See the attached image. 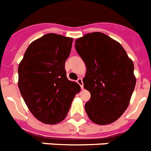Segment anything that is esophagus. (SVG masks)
Segmentation results:
<instances>
[{
	"instance_id": "obj_1",
	"label": "esophagus",
	"mask_w": 151,
	"mask_h": 151,
	"mask_svg": "<svg viewBox=\"0 0 151 151\" xmlns=\"http://www.w3.org/2000/svg\"><path fill=\"white\" fill-rule=\"evenodd\" d=\"M77 83L79 84V86H80L81 89H83V78H78V79H77Z\"/></svg>"
}]
</instances>
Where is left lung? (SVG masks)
Here are the masks:
<instances>
[{
	"mask_svg": "<svg viewBox=\"0 0 151 151\" xmlns=\"http://www.w3.org/2000/svg\"><path fill=\"white\" fill-rule=\"evenodd\" d=\"M75 48L86 66L84 88L89 91L85 109L93 123L106 125L120 117L136 85L134 63L119 42L101 33L85 35Z\"/></svg>",
	"mask_w": 151,
	"mask_h": 151,
	"instance_id": "left-lung-1",
	"label": "left lung"
}]
</instances>
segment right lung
I'll return each mask as SVG.
<instances>
[{
  "mask_svg": "<svg viewBox=\"0 0 151 151\" xmlns=\"http://www.w3.org/2000/svg\"><path fill=\"white\" fill-rule=\"evenodd\" d=\"M73 42L61 35H45L30 44L18 66L22 96L34 116L46 124L62 121L80 91L65 68Z\"/></svg>",
  "mask_w": 151,
  "mask_h": 151,
  "instance_id": "right-lung-1",
  "label": "right lung"
}]
</instances>
